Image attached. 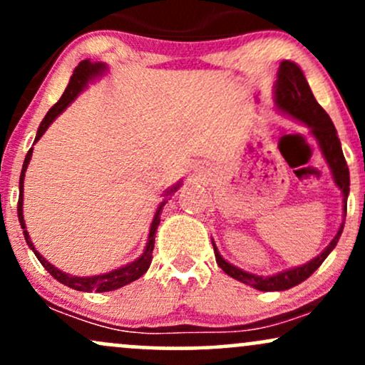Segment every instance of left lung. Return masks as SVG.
<instances>
[{"mask_svg": "<svg viewBox=\"0 0 365 365\" xmlns=\"http://www.w3.org/2000/svg\"><path fill=\"white\" fill-rule=\"evenodd\" d=\"M274 101L276 106L279 110L287 113V115L293 116L295 120L302 121V123L307 125L311 128L312 135L316 137L317 144H319L322 156H324L326 163L329 165L331 173H333L334 183H336L338 188L343 194V216H346V197H349L350 192V173L349 166H346L345 156H343L340 139L336 135V128H334L333 121L328 116V113L321 108V104L316 101L314 98L311 87H309L307 81H305L304 72L300 70V66L297 63L284 60L282 61L278 70V81H276V91H274ZM343 225L338 228V233L334 235L333 240L329 242V245L326 247L322 252L314 257L312 261L299 267H293V269L283 271V273L273 274V276H257L252 273H247V271H242L240 267L233 266L228 261H225L221 257V254L217 252L215 242H212V247H215V255L216 262L221 269L225 271L226 274L232 276V278L238 279V282L250 284L255 290L261 292H282L288 290V288L295 287V284L302 283L304 279H307L317 267L324 262V259L328 257L331 250L334 249L340 240Z\"/></svg>", "mask_w": 365, "mask_h": 365, "instance_id": "left-lung-1", "label": "left lung"}]
</instances>
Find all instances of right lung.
I'll return each mask as SVG.
<instances>
[{"label":"right lung","instance_id":"add662e5","mask_svg":"<svg viewBox=\"0 0 365 365\" xmlns=\"http://www.w3.org/2000/svg\"><path fill=\"white\" fill-rule=\"evenodd\" d=\"M104 70H106V65H104V63H91L89 60H83V61L78 63V66L73 70V75L70 77L68 86H66L65 92H63L60 101L54 104L51 110L48 111V115L44 116V120L41 121L34 144L41 139V137L44 135V132L48 130L49 125L53 123L54 118H56V116L60 115L61 111H65V108L68 106V104L72 103L75 98H77L78 92H81L83 87L87 86V82L92 81L94 77H98V75L104 73ZM31 156H32V148L29 149L27 156H25V161H24V166H22V175H20V194H19V206H16V211H19V221H20V225H22L25 242H27V245L31 247L32 250H34L36 257L39 259L41 264H43L44 269L48 271V273L51 274L54 279H58L60 283L66 284V287L73 288V290H78V292H99V293H101V292H111V290H116V288L125 287V284L135 282V279H139L140 276L149 269L150 261H153L154 238H156V230H158L159 221H161V211H163V206H165L166 200H163V202L159 204L156 215H154V220H153V223H150V230H149L148 245H145L144 254H142L139 259H135L133 262L127 264V266L118 267V269L110 271V273H106V274H98V276H72V274H66V273H63V271L58 269V267H54L53 264H49L43 257V255L37 252L34 244L31 242V237H29V232L25 230L24 209H22V206H24V177H25V171H27L29 161H31ZM178 187L180 185L171 187L170 190H166V194L171 195L173 192H177Z\"/></svg>","mask_w":365,"mask_h":365}]
</instances>
